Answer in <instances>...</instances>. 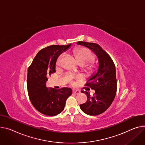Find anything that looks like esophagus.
<instances>
[{"label":"esophagus","instance_id":"esophagus-1","mask_svg":"<svg viewBox=\"0 0 145 145\" xmlns=\"http://www.w3.org/2000/svg\"><path fill=\"white\" fill-rule=\"evenodd\" d=\"M73 93L74 94H78L80 93V91L77 90V89H73Z\"/></svg>","mask_w":145,"mask_h":145}]
</instances>
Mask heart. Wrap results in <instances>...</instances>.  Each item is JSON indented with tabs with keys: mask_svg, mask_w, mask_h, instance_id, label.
<instances>
[{
	"mask_svg": "<svg viewBox=\"0 0 145 145\" xmlns=\"http://www.w3.org/2000/svg\"><path fill=\"white\" fill-rule=\"evenodd\" d=\"M63 56L64 54H62L58 58L57 62V67H60L61 65ZM75 57L78 63L83 65H87L94 58L93 52L86 48L77 49L75 52ZM76 71H77V69H76Z\"/></svg>",
	"mask_w": 145,
	"mask_h": 145,
	"instance_id": "1",
	"label": "heart"
}]
</instances>
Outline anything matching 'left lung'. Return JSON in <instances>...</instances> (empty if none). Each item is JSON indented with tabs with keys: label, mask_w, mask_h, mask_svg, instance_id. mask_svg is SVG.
Instances as JSON below:
<instances>
[{
	"label": "left lung",
	"mask_w": 145,
	"mask_h": 145,
	"mask_svg": "<svg viewBox=\"0 0 145 145\" xmlns=\"http://www.w3.org/2000/svg\"><path fill=\"white\" fill-rule=\"evenodd\" d=\"M77 44L90 49L98 59L96 71L88 78L87 86L95 90L91 95L88 91H82L87 97L86 103L80 105L81 110L87 114L95 116L106 111L112 103L117 91L116 67L107 52L94 43L77 42Z\"/></svg>",
	"instance_id": "1"
}]
</instances>
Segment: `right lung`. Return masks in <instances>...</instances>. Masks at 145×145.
Instances as JSON below:
<instances>
[{
  "mask_svg": "<svg viewBox=\"0 0 145 145\" xmlns=\"http://www.w3.org/2000/svg\"><path fill=\"white\" fill-rule=\"evenodd\" d=\"M67 46L52 45L39 51L28 69L27 88L29 99L35 108L47 116H56L64 109L66 101L72 94L71 88L56 89L46 86L48 76L56 72L59 56L68 50Z\"/></svg>",
  "mask_w": 145,
  "mask_h": 145,
  "instance_id": "right-lung-1",
  "label": "right lung"
}]
</instances>
